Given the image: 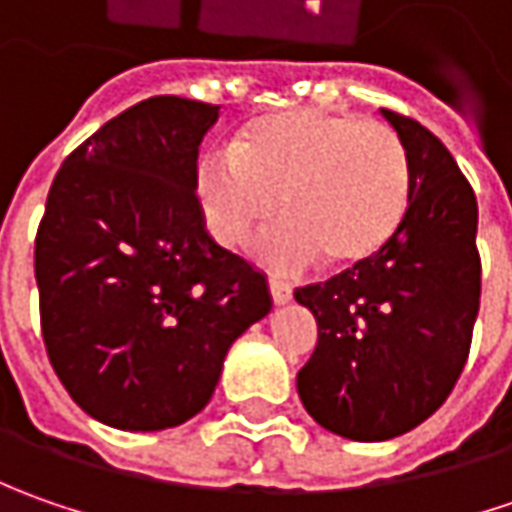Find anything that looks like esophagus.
Masks as SVG:
<instances>
[{
	"label": "esophagus",
	"instance_id": "obj_1",
	"mask_svg": "<svg viewBox=\"0 0 512 512\" xmlns=\"http://www.w3.org/2000/svg\"><path fill=\"white\" fill-rule=\"evenodd\" d=\"M270 296H273L276 305H287L293 299V287L287 282H279V279H270Z\"/></svg>",
	"mask_w": 512,
	"mask_h": 512
}]
</instances>
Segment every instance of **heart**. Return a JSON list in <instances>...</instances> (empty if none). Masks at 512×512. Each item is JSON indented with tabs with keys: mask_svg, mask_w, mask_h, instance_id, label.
<instances>
[{
	"mask_svg": "<svg viewBox=\"0 0 512 512\" xmlns=\"http://www.w3.org/2000/svg\"><path fill=\"white\" fill-rule=\"evenodd\" d=\"M410 159L382 122L296 108L247 122L233 150H210L193 168V199L210 236L242 247L276 216L259 245L276 270L322 259L333 273L376 262L410 210Z\"/></svg>",
	"mask_w": 512,
	"mask_h": 512,
	"instance_id": "heart-1",
	"label": "heart"
}]
</instances>
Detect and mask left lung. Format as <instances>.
I'll list each match as a JSON object with an SVG mask.
<instances>
[{"label":"left lung","instance_id":"left-lung-1","mask_svg":"<svg viewBox=\"0 0 512 512\" xmlns=\"http://www.w3.org/2000/svg\"><path fill=\"white\" fill-rule=\"evenodd\" d=\"M410 159V210L376 262L293 296L319 342L296 376L305 410L353 442L396 439L433 416L459 382L482 296L479 205L442 142L382 110Z\"/></svg>","mask_w":512,"mask_h":512}]
</instances>
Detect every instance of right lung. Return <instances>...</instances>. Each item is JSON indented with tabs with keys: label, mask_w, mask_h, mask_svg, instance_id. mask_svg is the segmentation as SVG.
Listing matches in <instances>:
<instances>
[{
	"label": "right lung",
	"mask_w": 512,
	"mask_h": 512,
	"mask_svg": "<svg viewBox=\"0 0 512 512\" xmlns=\"http://www.w3.org/2000/svg\"><path fill=\"white\" fill-rule=\"evenodd\" d=\"M219 105L153 96L70 153L36 233L48 359L96 422L193 419L230 344L273 307L265 273L213 242L193 168Z\"/></svg>",
	"instance_id": "obj_1"
}]
</instances>
